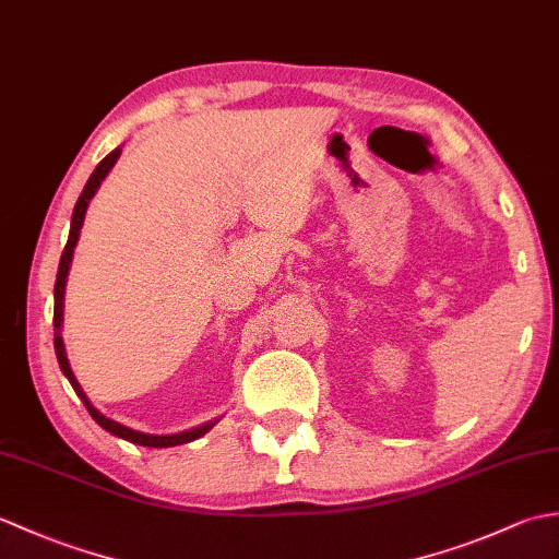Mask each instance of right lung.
Here are the masks:
<instances>
[{
  "mask_svg": "<svg viewBox=\"0 0 559 559\" xmlns=\"http://www.w3.org/2000/svg\"><path fill=\"white\" fill-rule=\"evenodd\" d=\"M122 148H115L112 153H108L100 163L98 168L93 170V175L88 177L86 187H83V192L76 201L74 206V216H71V228H69V240H67V247L62 252V259H59V269H57V281H55V317H52V324H55V353H57V362L59 367H62L64 377L69 379V384L74 386L76 396L83 401V406H86V411L91 413V418L96 420L103 430H108L110 435L120 437V439H127V442L132 444H141V447H153V449H160V447H177V444H187L192 442V439H199L201 435H206L213 425H216L218 420H211V423H204L199 427H192V430H185V432H177V435H146V432H139V430H132V427H127L122 423L117 420H110L105 418V415L93 408V403L88 401V396L83 394L81 384L76 382L74 372H71L69 367V360H67V350H64V341H62V314H64V286H67V276H69V266H71V257H74V247L79 242V233H81V225H83V216H86V209H88V201L93 199V194L98 192L100 182L105 180V175H108L112 170V165L117 163V158H120Z\"/></svg>",
  "mask_w": 559,
  "mask_h": 559,
  "instance_id": "1",
  "label": "right lung"
}]
</instances>
